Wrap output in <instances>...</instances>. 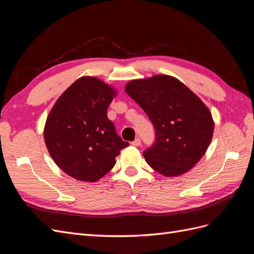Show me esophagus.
<instances>
[{
  "label": "esophagus",
  "instance_id": "esophagus-1",
  "mask_svg": "<svg viewBox=\"0 0 254 254\" xmlns=\"http://www.w3.org/2000/svg\"><path fill=\"white\" fill-rule=\"evenodd\" d=\"M133 146H140L141 145V140L137 137V139H135L132 143H131Z\"/></svg>",
  "mask_w": 254,
  "mask_h": 254
}]
</instances>
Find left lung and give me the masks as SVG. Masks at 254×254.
I'll use <instances>...</instances> for the list:
<instances>
[{"instance_id": "8db88e82", "label": "left lung", "mask_w": 254, "mask_h": 254, "mask_svg": "<svg viewBox=\"0 0 254 254\" xmlns=\"http://www.w3.org/2000/svg\"><path fill=\"white\" fill-rule=\"evenodd\" d=\"M126 93L148 115L156 141L143 152L147 164L166 177L191 170L211 143L209 108L186 84L170 75L130 80Z\"/></svg>"}]
</instances>
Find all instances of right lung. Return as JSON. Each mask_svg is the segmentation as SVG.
Masks as SVG:
<instances>
[{"instance_id":"1","label":"right lung","mask_w":254,"mask_h":254,"mask_svg":"<svg viewBox=\"0 0 254 254\" xmlns=\"http://www.w3.org/2000/svg\"><path fill=\"white\" fill-rule=\"evenodd\" d=\"M118 94L110 84L82 76L59 96L44 126V142L54 162L72 178L95 182L114 166L121 149L107 110Z\"/></svg>"}]
</instances>
